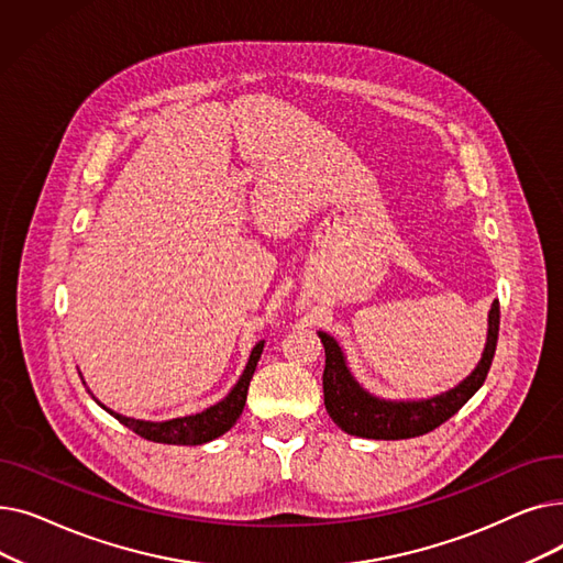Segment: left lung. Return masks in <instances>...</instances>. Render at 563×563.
Returning a JSON list of instances; mask_svg holds the SVG:
<instances>
[{
	"label": "left lung",
	"mask_w": 563,
	"mask_h": 563,
	"mask_svg": "<svg viewBox=\"0 0 563 563\" xmlns=\"http://www.w3.org/2000/svg\"><path fill=\"white\" fill-rule=\"evenodd\" d=\"M499 333V303L493 301L488 314V338L482 361L467 378L456 388L422 401H386L369 395L361 388V383L351 376L340 344L321 333V344L327 351V367H323V404H327L333 422L351 433L372 440H401L416 438L433 431L442 422H448L459 408L475 395L488 376Z\"/></svg>",
	"instance_id": "8db88e82"
}]
</instances>
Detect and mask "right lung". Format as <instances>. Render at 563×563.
I'll use <instances>...</instances> for the list:
<instances>
[{"instance_id":"add662e5","label":"right lung","mask_w":563,"mask_h":563,"mask_svg":"<svg viewBox=\"0 0 563 563\" xmlns=\"http://www.w3.org/2000/svg\"><path fill=\"white\" fill-rule=\"evenodd\" d=\"M262 349H264V342H257L253 346L249 365H246L244 374L240 376V380H236V386L228 393V397L210 408H205L202 412H196V416L175 418V420H166V422H145V420L118 416V412L109 410L100 401L98 404L107 412H111L118 422L125 424L128 429H132L136 435L145 438V440L164 442V445H202V442H210V440L223 435L225 431H230L232 424L240 420L244 404H246L251 378H253L257 361L262 356ZM81 383H84V378H81Z\"/></svg>"}]
</instances>
